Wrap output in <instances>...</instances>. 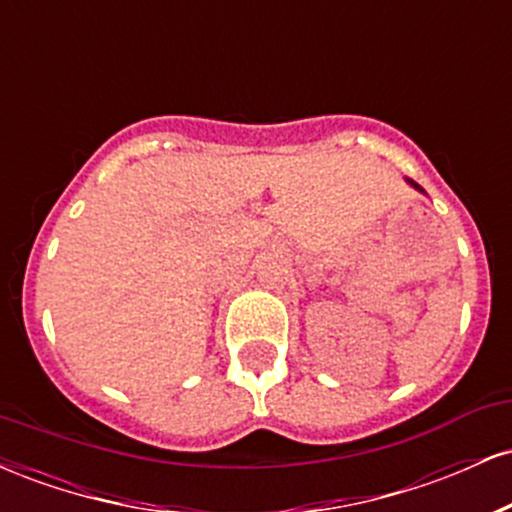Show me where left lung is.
I'll list each match as a JSON object with an SVG mask.
<instances>
[{"label": "left lung", "instance_id": "obj_1", "mask_svg": "<svg viewBox=\"0 0 512 512\" xmlns=\"http://www.w3.org/2000/svg\"><path fill=\"white\" fill-rule=\"evenodd\" d=\"M404 180H407V182H409V185H411V187H414V190H416V192H421V195H426V190H424V187H421V185H419V182H414V180H409V178H404Z\"/></svg>", "mask_w": 512, "mask_h": 512}]
</instances>
